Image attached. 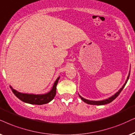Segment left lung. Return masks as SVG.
<instances>
[{
	"mask_svg": "<svg viewBox=\"0 0 135 135\" xmlns=\"http://www.w3.org/2000/svg\"><path fill=\"white\" fill-rule=\"evenodd\" d=\"M129 75L128 76V78H127V80H126L125 83H124V84L123 85L122 88H120V90H119L117 92V93H115V95H113L112 97H110V98H108V99H106V100H102V101H91V100H86V99L83 98V97H81L80 95H79L80 98H81V100H83V102H85L86 103H88V104H90V105H106V104H108V103H110L112 102V101H113L115 99L117 98V97L119 95H120V93H121V91H122V90L123 89V88L124 87V86H125L126 84H127L128 80V78H129Z\"/></svg>",
	"mask_w": 135,
	"mask_h": 135,
	"instance_id": "obj_1",
	"label": "left lung"
}]
</instances>
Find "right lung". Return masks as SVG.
Returning <instances> with one entry per match:
<instances>
[{"label": "right lung", "instance_id": "1", "mask_svg": "<svg viewBox=\"0 0 135 135\" xmlns=\"http://www.w3.org/2000/svg\"><path fill=\"white\" fill-rule=\"evenodd\" d=\"M60 77L56 80L54 83V86L49 93L43 95H33V94H27V93H22L18 92L16 90L12 88V91L15 96L19 98L22 102L25 103L33 104V105H44L49 103L54 99L56 95V89H57V85L59 81Z\"/></svg>", "mask_w": 135, "mask_h": 135}]
</instances>
